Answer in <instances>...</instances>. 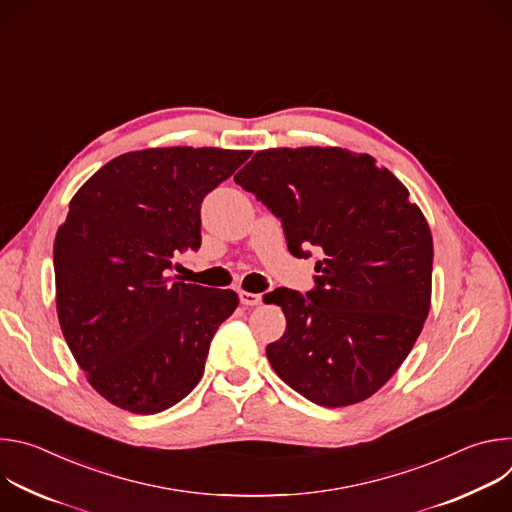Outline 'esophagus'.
Instances as JSON below:
<instances>
[{"instance_id": "1", "label": "esophagus", "mask_w": 512, "mask_h": 512, "mask_svg": "<svg viewBox=\"0 0 512 512\" xmlns=\"http://www.w3.org/2000/svg\"><path fill=\"white\" fill-rule=\"evenodd\" d=\"M239 298L243 306H259L261 304V294H251V291H239Z\"/></svg>"}]
</instances>
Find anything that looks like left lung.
<instances>
[{
	"mask_svg": "<svg viewBox=\"0 0 512 512\" xmlns=\"http://www.w3.org/2000/svg\"><path fill=\"white\" fill-rule=\"evenodd\" d=\"M277 218L296 257L310 245L316 289L279 287L285 332L267 346L273 371L322 407L375 395L411 352L431 306L433 241L409 190L369 154L342 148L261 150L235 176Z\"/></svg>",
	"mask_w": 512,
	"mask_h": 512,
	"instance_id": "obj_1",
	"label": "left lung"
}]
</instances>
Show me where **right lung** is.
I'll return each instance as SVG.
<instances>
[{"label":"right lung","instance_id":"add662e5","mask_svg":"<svg viewBox=\"0 0 512 512\" xmlns=\"http://www.w3.org/2000/svg\"><path fill=\"white\" fill-rule=\"evenodd\" d=\"M247 150L150 148L117 156L72 196L54 239L56 312L91 387L119 409L160 413L200 381L233 289L168 277L200 247L202 198Z\"/></svg>","mask_w":512,"mask_h":512}]
</instances>
